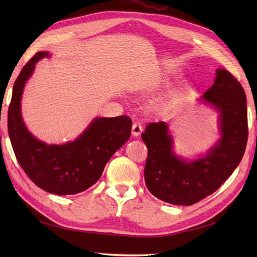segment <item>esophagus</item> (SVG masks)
Here are the masks:
<instances>
[{"label": "esophagus", "mask_w": 257, "mask_h": 257, "mask_svg": "<svg viewBox=\"0 0 257 257\" xmlns=\"http://www.w3.org/2000/svg\"><path fill=\"white\" fill-rule=\"evenodd\" d=\"M143 133V124L140 122H135L133 124V129H132V134L134 137H138V136Z\"/></svg>", "instance_id": "34e87169"}]
</instances>
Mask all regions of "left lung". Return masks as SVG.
<instances>
[{"mask_svg":"<svg viewBox=\"0 0 257 257\" xmlns=\"http://www.w3.org/2000/svg\"><path fill=\"white\" fill-rule=\"evenodd\" d=\"M201 99L220 111L221 139L193 161L173 152V139L165 121L151 122L141 138L148 148L145 182L156 198L170 204L192 205L219 189L241 162L246 148V96L226 69H217L214 84Z\"/></svg>","mask_w":257,"mask_h":257,"instance_id":"1","label":"left lung"}]
</instances>
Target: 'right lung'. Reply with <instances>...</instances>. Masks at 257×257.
<instances>
[{
    "label": "right lung",
    "mask_w": 257,
    "mask_h": 257,
    "mask_svg": "<svg viewBox=\"0 0 257 257\" xmlns=\"http://www.w3.org/2000/svg\"><path fill=\"white\" fill-rule=\"evenodd\" d=\"M47 56V52H37L15 80L8 112L9 136L20 166L38 188L58 195L76 194L99 180L111 156L128 141L133 121L128 116L95 118L75 141L46 145L37 140L22 119L21 99L35 64Z\"/></svg>",
    "instance_id": "obj_1"
}]
</instances>
